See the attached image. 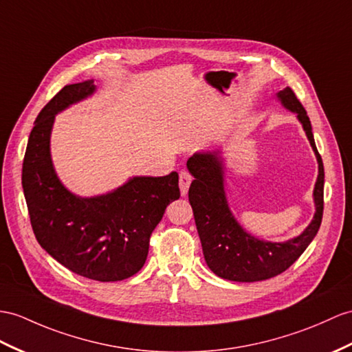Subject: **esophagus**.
Segmentation results:
<instances>
[{
  "mask_svg": "<svg viewBox=\"0 0 352 352\" xmlns=\"http://www.w3.org/2000/svg\"><path fill=\"white\" fill-rule=\"evenodd\" d=\"M191 182H192V176L188 173V171H181V175H179V188H181L182 195L188 194Z\"/></svg>",
  "mask_w": 352,
  "mask_h": 352,
  "instance_id": "34e87169",
  "label": "esophagus"
}]
</instances>
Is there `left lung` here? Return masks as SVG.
<instances>
[{
  "instance_id": "1",
  "label": "left lung",
  "mask_w": 352,
  "mask_h": 352,
  "mask_svg": "<svg viewBox=\"0 0 352 352\" xmlns=\"http://www.w3.org/2000/svg\"><path fill=\"white\" fill-rule=\"evenodd\" d=\"M276 98L287 110L296 113L318 162V177L314 188V218L302 233L285 242L263 241L252 236L239 224L228 206L226 164L221 151L195 152L186 161L188 171L194 176L188 199L194 212L204 260L209 269L222 279L256 282L279 275L305 252L321 226L324 166L314 140L309 116L289 88L279 91Z\"/></svg>"
}]
</instances>
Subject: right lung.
Wrapping results in <instances>:
<instances>
[{
	"label": "right lung",
	"instance_id": "right-lung-1",
	"mask_svg": "<svg viewBox=\"0 0 352 352\" xmlns=\"http://www.w3.org/2000/svg\"><path fill=\"white\" fill-rule=\"evenodd\" d=\"M96 91L94 80L67 85L43 107L25 152L22 186L43 250L77 275L115 282L143 267L152 231L181 191L176 171L160 177L133 176L94 197L76 195L61 182L50 155L55 116Z\"/></svg>",
	"mask_w": 352,
	"mask_h": 352
}]
</instances>
